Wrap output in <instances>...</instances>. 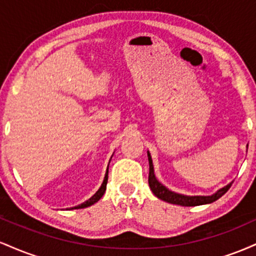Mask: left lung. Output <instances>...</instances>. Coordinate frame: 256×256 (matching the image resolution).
I'll return each instance as SVG.
<instances>
[{"instance_id":"1","label":"left lung","mask_w":256,"mask_h":256,"mask_svg":"<svg viewBox=\"0 0 256 256\" xmlns=\"http://www.w3.org/2000/svg\"><path fill=\"white\" fill-rule=\"evenodd\" d=\"M148 160H149V186H150L152 194H154L156 198L160 200H164V201L168 202V204H179L184 206V207H194V206H200V204H212V202L216 201V200L222 198L224 194L228 192L231 188L232 183L228 184L226 186L222 188L213 194L212 196H184L180 195V194H176L173 192H170L168 189H166L162 184L158 183V180L155 178L154 174V167H152V161L150 154L148 152Z\"/></svg>"}]
</instances>
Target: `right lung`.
Segmentation results:
<instances>
[{
  "label": "right lung",
  "instance_id": "1",
  "mask_svg": "<svg viewBox=\"0 0 256 256\" xmlns=\"http://www.w3.org/2000/svg\"><path fill=\"white\" fill-rule=\"evenodd\" d=\"M107 182H108V168H107V172H106V176H104V183H102L101 188H100V189L98 190V192H96L95 195L92 196V198H90L89 200H88V201H85L84 204L76 206V207H73L72 210H80V208L89 207V206L96 204V202H98V200L101 198L102 196H104V192H106V186H107Z\"/></svg>",
  "mask_w": 256,
  "mask_h": 256
}]
</instances>
